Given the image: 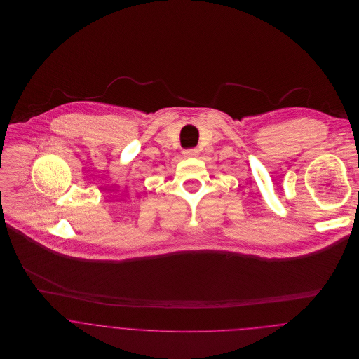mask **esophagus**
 I'll return each instance as SVG.
<instances>
[{
	"label": "esophagus",
	"mask_w": 359,
	"mask_h": 359,
	"mask_svg": "<svg viewBox=\"0 0 359 359\" xmlns=\"http://www.w3.org/2000/svg\"><path fill=\"white\" fill-rule=\"evenodd\" d=\"M199 154V151L196 149V148H194V149H187V151H184V156L185 157H196Z\"/></svg>",
	"instance_id": "obj_1"
}]
</instances>
